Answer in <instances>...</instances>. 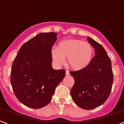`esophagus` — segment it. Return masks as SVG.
Masks as SVG:
<instances>
[{
    "label": "esophagus",
    "instance_id": "obj_1",
    "mask_svg": "<svg viewBox=\"0 0 124 124\" xmlns=\"http://www.w3.org/2000/svg\"><path fill=\"white\" fill-rule=\"evenodd\" d=\"M66 76H70V72H69L68 71H67V70L66 71Z\"/></svg>",
    "mask_w": 124,
    "mask_h": 124
}]
</instances>
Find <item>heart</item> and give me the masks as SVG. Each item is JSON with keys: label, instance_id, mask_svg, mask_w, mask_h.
Here are the masks:
<instances>
[{"label": "heart", "instance_id": "heart-1", "mask_svg": "<svg viewBox=\"0 0 124 124\" xmlns=\"http://www.w3.org/2000/svg\"><path fill=\"white\" fill-rule=\"evenodd\" d=\"M51 55L57 64H62L64 58L71 69L75 71L86 68L91 62L94 48L90 43L79 39H69L61 41L58 48L53 47Z\"/></svg>", "mask_w": 124, "mask_h": 124}]
</instances>
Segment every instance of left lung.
<instances>
[{
	"label": "left lung",
	"instance_id": "obj_1",
	"mask_svg": "<svg viewBox=\"0 0 124 124\" xmlns=\"http://www.w3.org/2000/svg\"><path fill=\"white\" fill-rule=\"evenodd\" d=\"M96 55L87 67L70 71L74 79L71 96L76 104L86 110L94 109L103 104L112 90L114 74L111 60L102 46L88 37Z\"/></svg>",
	"mask_w": 124,
	"mask_h": 124
}]
</instances>
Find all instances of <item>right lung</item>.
<instances>
[{
	"mask_svg": "<svg viewBox=\"0 0 124 124\" xmlns=\"http://www.w3.org/2000/svg\"><path fill=\"white\" fill-rule=\"evenodd\" d=\"M56 36L54 32L41 33L28 40L20 48L12 66L14 94L20 102L32 109L48 104L65 76L64 70L51 66V50Z\"/></svg>",
	"mask_w": 124,
	"mask_h": 124,
	"instance_id": "add662e5",
	"label": "right lung"
}]
</instances>
